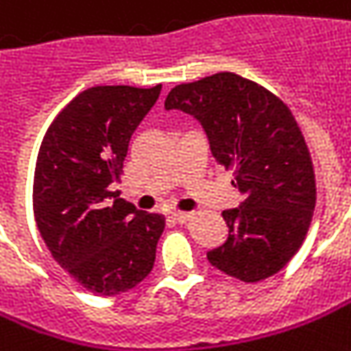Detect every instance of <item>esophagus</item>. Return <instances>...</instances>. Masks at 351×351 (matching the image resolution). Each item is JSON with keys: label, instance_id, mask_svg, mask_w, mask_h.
I'll use <instances>...</instances> for the list:
<instances>
[{"label": "esophagus", "instance_id": "1", "mask_svg": "<svg viewBox=\"0 0 351 351\" xmlns=\"http://www.w3.org/2000/svg\"><path fill=\"white\" fill-rule=\"evenodd\" d=\"M173 218H175L176 222H180V224H182V222H189V220L193 218V213H175Z\"/></svg>", "mask_w": 351, "mask_h": 351}]
</instances>
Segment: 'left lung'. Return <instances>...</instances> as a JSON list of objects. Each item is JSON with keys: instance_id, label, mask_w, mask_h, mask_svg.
I'll list each match as a JSON object with an SVG mask.
<instances>
[{"instance_id": "1", "label": "left lung", "mask_w": 351, "mask_h": 351, "mask_svg": "<svg viewBox=\"0 0 351 351\" xmlns=\"http://www.w3.org/2000/svg\"><path fill=\"white\" fill-rule=\"evenodd\" d=\"M165 109L195 117L213 156L244 196L224 210L228 238L206 258L220 272L260 282L278 274L308 234L316 206V176L292 111L274 93L237 73L176 85Z\"/></svg>"}]
</instances>
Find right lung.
<instances>
[{
  "mask_svg": "<svg viewBox=\"0 0 351 351\" xmlns=\"http://www.w3.org/2000/svg\"><path fill=\"white\" fill-rule=\"evenodd\" d=\"M160 85L85 89L53 119L41 141L33 215L51 256L99 296L134 288L153 270L165 217L119 198L123 160Z\"/></svg>",
  "mask_w": 351,
  "mask_h": 351,
  "instance_id": "right-lung-1",
  "label": "right lung"
}]
</instances>
